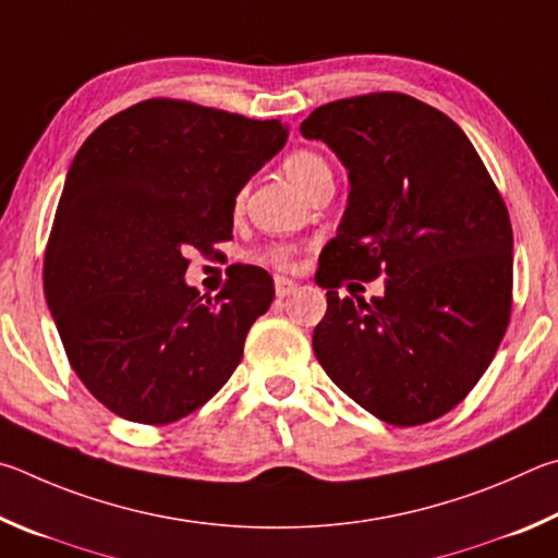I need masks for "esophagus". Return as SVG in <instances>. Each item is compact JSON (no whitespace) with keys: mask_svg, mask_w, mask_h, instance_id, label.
Returning a JSON list of instances; mask_svg holds the SVG:
<instances>
[{"mask_svg":"<svg viewBox=\"0 0 558 558\" xmlns=\"http://www.w3.org/2000/svg\"><path fill=\"white\" fill-rule=\"evenodd\" d=\"M296 289H299V284H296L294 279H287V277H277V279H274V291H277L279 299L291 296Z\"/></svg>","mask_w":558,"mask_h":558,"instance_id":"34e87169","label":"esophagus"}]
</instances>
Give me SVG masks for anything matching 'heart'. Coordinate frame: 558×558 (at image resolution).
<instances>
[{
  "mask_svg": "<svg viewBox=\"0 0 558 558\" xmlns=\"http://www.w3.org/2000/svg\"><path fill=\"white\" fill-rule=\"evenodd\" d=\"M281 166H284V173L289 179L294 181L306 195L314 193L320 183L333 181V171H330L328 161L311 149L291 151ZM242 201H244V193L238 195V208L242 205ZM296 254L299 250L294 244H274V247L262 252V262H267L271 267H279V269H289L291 264H294Z\"/></svg>",
  "mask_w": 558,
  "mask_h": 558,
  "instance_id": "b5f03b06",
  "label": "heart"
}]
</instances>
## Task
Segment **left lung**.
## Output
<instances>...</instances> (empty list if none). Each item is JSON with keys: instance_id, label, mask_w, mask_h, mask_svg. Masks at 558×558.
I'll use <instances>...</instances> for the list:
<instances>
[{"instance_id": "1", "label": "left lung", "mask_w": 558, "mask_h": 558, "mask_svg": "<svg viewBox=\"0 0 558 558\" xmlns=\"http://www.w3.org/2000/svg\"><path fill=\"white\" fill-rule=\"evenodd\" d=\"M350 175L338 234L316 284L314 330L326 375L392 426L451 412L490 367L512 314L510 213L451 117L404 93L320 105L301 124ZM387 276L369 305L337 289Z\"/></svg>"}]
</instances>
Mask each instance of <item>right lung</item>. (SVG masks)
Listing matches in <instances>:
<instances>
[{"instance_id":"right-lung-1","label":"right lung","mask_w":558,"mask_h":558,"mask_svg":"<svg viewBox=\"0 0 558 558\" xmlns=\"http://www.w3.org/2000/svg\"><path fill=\"white\" fill-rule=\"evenodd\" d=\"M250 120L151 97L112 114L75 154L44 254L68 363L126 422L163 426L228 383L274 281L238 267L215 299L185 287L189 252L232 238L234 195L287 142Z\"/></svg>"}]
</instances>
